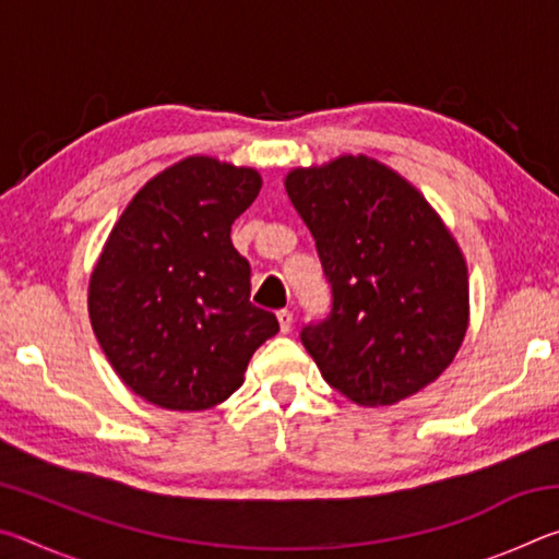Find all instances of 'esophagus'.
Returning <instances> with one entry per match:
<instances>
[{"instance_id": "34e87169", "label": "esophagus", "mask_w": 559, "mask_h": 559, "mask_svg": "<svg viewBox=\"0 0 559 559\" xmlns=\"http://www.w3.org/2000/svg\"><path fill=\"white\" fill-rule=\"evenodd\" d=\"M278 325H281V333L283 335L290 333V328H293V313H290V310H278Z\"/></svg>"}]
</instances>
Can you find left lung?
Instances as JSON below:
<instances>
[{"instance_id": "8db88e82", "label": "left lung", "mask_w": 559, "mask_h": 559, "mask_svg": "<svg viewBox=\"0 0 559 559\" xmlns=\"http://www.w3.org/2000/svg\"><path fill=\"white\" fill-rule=\"evenodd\" d=\"M286 192L330 283L328 318L300 330L325 382L384 406L437 380L466 335L468 271L429 202L365 155L293 169Z\"/></svg>"}]
</instances>
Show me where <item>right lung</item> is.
Listing matches in <instances>:
<instances>
[{
  "label": "right lung",
  "mask_w": 559,
  "mask_h": 559,
  "mask_svg": "<svg viewBox=\"0 0 559 559\" xmlns=\"http://www.w3.org/2000/svg\"><path fill=\"white\" fill-rule=\"evenodd\" d=\"M257 169L187 157L132 197L91 276V323L112 370L150 404L200 412L239 390L278 320L251 298L234 219Z\"/></svg>",
  "instance_id": "right-lung-1"
}]
</instances>
